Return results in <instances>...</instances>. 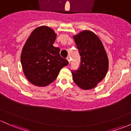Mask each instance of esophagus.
<instances>
[{
  "label": "esophagus",
  "mask_w": 131,
  "mask_h": 131,
  "mask_svg": "<svg viewBox=\"0 0 131 131\" xmlns=\"http://www.w3.org/2000/svg\"><path fill=\"white\" fill-rule=\"evenodd\" d=\"M67 61L70 63V62H71V58H70V57H67Z\"/></svg>",
  "instance_id": "obj_1"
}]
</instances>
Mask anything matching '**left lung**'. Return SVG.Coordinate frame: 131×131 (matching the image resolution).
<instances>
[{
    "label": "left lung",
    "mask_w": 131,
    "mask_h": 131,
    "mask_svg": "<svg viewBox=\"0 0 131 131\" xmlns=\"http://www.w3.org/2000/svg\"><path fill=\"white\" fill-rule=\"evenodd\" d=\"M81 57L79 69L72 71L73 81L83 90L96 86L107 72L108 59L102 41L96 35L85 30L73 36Z\"/></svg>",
    "instance_id": "left-lung-1"
}]
</instances>
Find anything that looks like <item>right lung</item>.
Returning <instances> with one entry per match:
<instances>
[{
  "instance_id": "add662e5",
  "label": "right lung",
  "mask_w": 131,
  "mask_h": 131,
  "mask_svg": "<svg viewBox=\"0 0 131 131\" xmlns=\"http://www.w3.org/2000/svg\"><path fill=\"white\" fill-rule=\"evenodd\" d=\"M56 37L52 28L42 26L33 30L24 45L21 65L25 76L34 85H48L68 65V61L60 56V48L53 47Z\"/></svg>"
}]
</instances>
